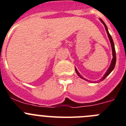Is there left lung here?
<instances>
[{
    "label": "left lung",
    "instance_id": "1",
    "mask_svg": "<svg viewBox=\"0 0 126 126\" xmlns=\"http://www.w3.org/2000/svg\"><path fill=\"white\" fill-rule=\"evenodd\" d=\"M100 21H101V22H102V23H103V25H104L105 28V30H106L107 33L108 37H109V40H110V43H111V47H112V55H113V58H112V62H111L110 65V67H109L108 70H107V71L106 73H105V74H104V76H103L102 77V78H101L100 79V81H103V79H105L106 78V77L107 76H109V74H110L111 72H112V71H113V69H114V67H115V63H116V55H115V46H114V43H113V40H112V36H111V35H110V33H109V31H108V28H107V26H106V24H105V23L104 22H103L102 19H100ZM75 71H76V72L77 74H78V75L79 76L80 78H81L84 79H85L83 78V77H82L81 75H80V74H79V72H78V70L76 69V68H75Z\"/></svg>",
    "mask_w": 126,
    "mask_h": 126
}]
</instances>
